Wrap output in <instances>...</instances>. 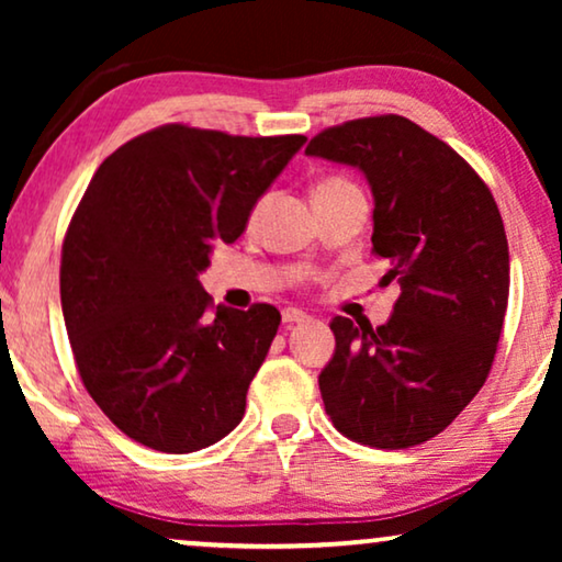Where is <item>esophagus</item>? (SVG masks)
<instances>
[{"instance_id":"esophagus-1","label":"esophagus","mask_w":562,"mask_h":562,"mask_svg":"<svg viewBox=\"0 0 562 562\" xmlns=\"http://www.w3.org/2000/svg\"><path fill=\"white\" fill-rule=\"evenodd\" d=\"M281 319H283V325L291 327V325H302V322L310 319V314L302 312V310H294V306H289V310H283Z\"/></svg>"}]
</instances>
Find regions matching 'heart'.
<instances>
[{
    "label": "heart",
    "mask_w": 562,
    "mask_h": 562,
    "mask_svg": "<svg viewBox=\"0 0 562 562\" xmlns=\"http://www.w3.org/2000/svg\"><path fill=\"white\" fill-rule=\"evenodd\" d=\"M342 187H352L345 179H325L322 183H317V189H314V194H319V191H333V189H342Z\"/></svg>",
    "instance_id": "1"
}]
</instances>
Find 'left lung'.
Instances as JSON below:
<instances>
[{"mask_svg": "<svg viewBox=\"0 0 562 562\" xmlns=\"http://www.w3.org/2000/svg\"><path fill=\"white\" fill-rule=\"evenodd\" d=\"M306 156L352 166L373 194V250L398 283L386 325L335 317L319 391L345 437L402 450L440 435L479 394L509 302V245L479 173L398 114L329 127Z\"/></svg>", "mask_w": 562, "mask_h": 562, "instance_id": "left-lung-1", "label": "left lung"}]
</instances>
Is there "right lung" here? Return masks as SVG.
<instances>
[{
    "instance_id": "1",
    "label": "right lung",
    "mask_w": 562,
    "mask_h": 562,
    "mask_svg": "<svg viewBox=\"0 0 562 562\" xmlns=\"http://www.w3.org/2000/svg\"><path fill=\"white\" fill-rule=\"evenodd\" d=\"M304 143L166 125L97 168L64 240L60 306L83 386L145 448L183 456L240 425L281 314L210 312L199 273Z\"/></svg>"
}]
</instances>
